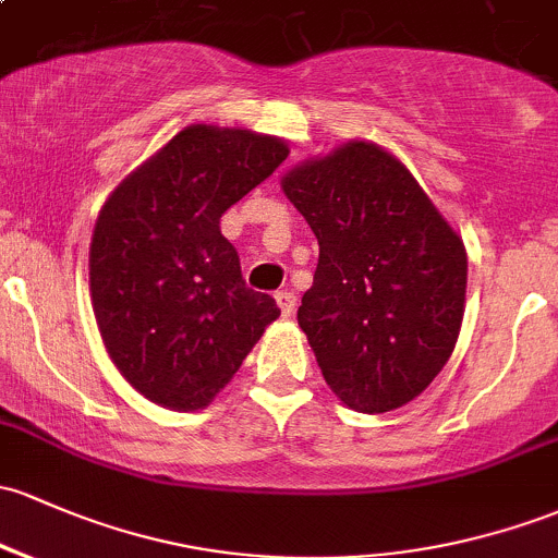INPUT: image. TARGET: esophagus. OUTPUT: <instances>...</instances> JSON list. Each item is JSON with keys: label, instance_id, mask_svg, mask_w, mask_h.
I'll return each mask as SVG.
<instances>
[{"label": "esophagus", "instance_id": "obj_1", "mask_svg": "<svg viewBox=\"0 0 558 558\" xmlns=\"http://www.w3.org/2000/svg\"><path fill=\"white\" fill-rule=\"evenodd\" d=\"M277 303H279V308H281V314L284 316H292L295 314V308H298V298H295V292H290V290H279L277 295Z\"/></svg>", "mask_w": 558, "mask_h": 558}]
</instances>
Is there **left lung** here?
<instances>
[{
  "mask_svg": "<svg viewBox=\"0 0 558 558\" xmlns=\"http://www.w3.org/2000/svg\"><path fill=\"white\" fill-rule=\"evenodd\" d=\"M319 242L298 325L335 397L377 415L407 404L458 343L469 257L421 183L375 143L351 141L281 178Z\"/></svg>",
  "mask_w": 558,
  "mask_h": 558,
  "instance_id": "1",
  "label": "left lung"
}]
</instances>
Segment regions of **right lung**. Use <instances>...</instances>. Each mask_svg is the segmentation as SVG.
Masks as SVG:
<instances>
[{"instance_id": "1", "label": "right lung", "mask_w": 558, "mask_h": 558, "mask_svg": "<svg viewBox=\"0 0 558 558\" xmlns=\"http://www.w3.org/2000/svg\"><path fill=\"white\" fill-rule=\"evenodd\" d=\"M287 154L281 137L191 124L100 207L89 244L95 322L119 373L154 404L205 410L281 314L244 284L220 218Z\"/></svg>"}]
</instances>
